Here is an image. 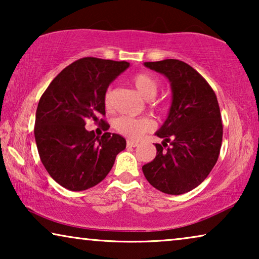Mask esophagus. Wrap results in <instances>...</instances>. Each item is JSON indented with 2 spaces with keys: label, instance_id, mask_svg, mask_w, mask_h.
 I'll return each mask as SVG.
<instances>
[{
  "label": "esophagus",
  "instance_id": "34e87169",
  "mask_svg": "<svg viewBox=\"0 0 259 259\" xmlns=\"http://www.w3.org/2000/svg\"><path fill=\"white\" fill-rule=\"evenodd\" d=\"M126 145H127V147H137L138 143H137V141H134V140H127Z\"/></svg>",
  "mask_w": 259,
  "mask_h": 259
}]
</instances>
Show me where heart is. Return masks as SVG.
I'll return each mask as SVG.
<instances>
[{
	"label": "heart",
	"instance_id": "heart-1",
	"mask_svg": "<svg viewBox=\"0 0 259 259\" xmlns=\"http://www.w3.org/2000/svg\"><path fill=\"white\" fill-rule=\"evenodd\" d=\"M134 86L140 94L146 99H152L157 94L159 82L154 76L147 73H138L132 77ZM104 105L107 109L113 106V87L108 86L104 93ZM154 123L148 118H131V116H120L115 119L114 127L122 136L137 139L141 134L153 128Z\"/></svg>",
	"mask_w": 259,
	"mask_h": 259
}]
</instances>
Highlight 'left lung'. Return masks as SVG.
<instances>
[{
    "instance_id": "1",
    "label": "left lung",
    "mask_w": 259,
    "mask_h": 259,
    "mask_svg": "<svg viewBox=\"0 0 259 259\" xmlns=\"http://www.w3.org/2000/svg\"><path fill=\"white\" fill-rule=\"evenodd\" d=\"M145 66L167 77L173 98L167 119L155 133L164 141L155 144L157 155L143 172L155 189L178 196L200 185L218 160L221 109L212 87L187 63L167 59Z\"/></svg>"
}]
</instances>
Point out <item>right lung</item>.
Here are the masks:
<instances>
[{
    "instance_id": "add662e5",
    "label": "right lung",
    "mask_w": 259,
    "mask_h": 259,
    "mask_svg": "<svg viewBox=\"0 0 259 259\" xmlns=\"http://www.w3.org/2000/svg\"><path fill=\"white\" fill-rule=\"evenodd\" d=\"M126 61L82 58L60 72L42 94L35 118V141L49 176L70 191L91 189L104 180L126 140L115 133L100 138L84 128L88 119L109 125L104 93L128 68Z\"/></svg>"
}]
</instances>
